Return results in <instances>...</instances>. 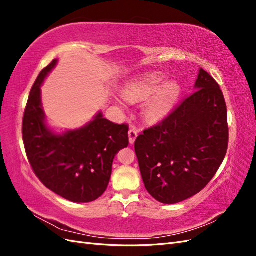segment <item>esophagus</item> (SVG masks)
I'll return each instance as SVG.
<instances>
[{
	"instance_id": "1",
	"label": "esophagus",
	"mask_w": 256,
	"mask_h": 256,
	"mask_svg": "<svg viewBox=\"0 0 256 256\" xmlns=\"http://www.w3.org/2000/svg\"><path fill=\"white\" fill-rule=\"evenodd\" d=\"M128 136H129V143L134 144V141L138 136V131L136 129H130L128 132Z\"/></svg>"
}]
</instances>
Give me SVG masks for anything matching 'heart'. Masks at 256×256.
<instances>
[{
  "label": "heart",
  "mask_w": 256,
  "mask_h": 256,
  "mask_svg": "<svg viewBox=\"0 0 256 256\" xmlns=\"http://www.w3.org/2000/svg\"><path fill=\"white\" fill-rule=\"evenodd\" d=\"M122 92L130 102H141L150 98L144 106L145 118L158 122L174 109L182 88L176 81L164 82V74L150 72L131 80L125 85Z\"/></svg>",
  "instance_id": "b5f03b06"
}]
</instances>
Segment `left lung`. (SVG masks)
I'll list each match as a JSON object with an SVG mask.
<instances>
[{
	"label": "left lung",
	"instance_id": "8db88e82",
	"mask_svg": "<svg viewBox=\"0 0 256 256\" xmlns=\"http://www.w3.org/2000/svg\"><path fill=\"white\" fill-rule=\"evenodd\" d=\"M194 88L134 142L145 188L164 204L180 203L202 191L226 154L228 110L219 84L200 68Z\"/></svg>",
	"mask_w": 256,
	"mask_h": 256
}]
</instances>
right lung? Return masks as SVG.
<instances>
[{"instance_id": "obj_1", "label": "right lung", "mask_w": 256, "mask_h": 256, "mask_svg": "<svg viewBox=\"0 0 256 256\" xmlns=\"http://www.w3.org/2000/svg\"><path fill=\"white\" fill-rule=\"evenodd\" d=\"M58 60L44 68L30 90L22 122V138L35 175L51 191L74 203L104 194L113 159L129 144L127 124H114L99 112L80 129L53 134L44 122L40 85Z\"/></svg>"}]
</instances>
